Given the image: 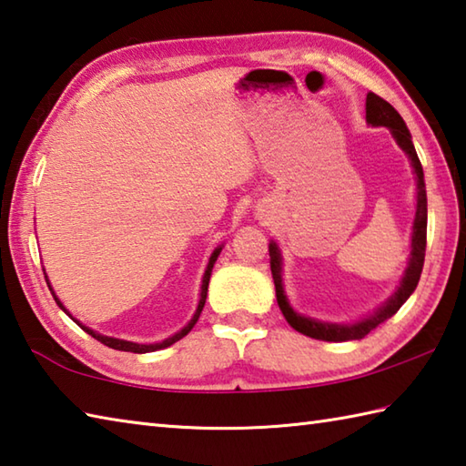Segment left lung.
<instances>
[{
	"label": "left lung",
	"mask_w": 466,
	"mask_h": 466,
	"mask_svg": "<svg viewBox=\"0 0 466 466\" xmlns=\"http://www.w3.org/2000/svg\"><path fill=\"white\" fill-rule=\"evenodd\" d=\"M366 121L371 127H386L390 129L391 137H394L396 143L400 145L408 159L410 166L414 169L416 176V216L412 224V246H410V258L408 267L404 270V277L400 280L398 289L391 293V297L386 300L384 305H380L376 311L358 319V321L350 323H331V321H319L313 317H305L297 313L293 307H290L289 299L285 295V285H282V257L280 248L275 240L268 244V254H270V270H272V280H275L277 289V303L280 307L282 315L293 327L295 331L303 333L307 337H313V339L321 341H351V339H363L371 329H376L380 323L388 321L390 317L398 313V309L402 307L408 297L414 293V289L420 280L422 267H424V252H426V224H428V208H426V184H424V171L422 163L418 159L412 135H410L404 118L391 106L388 100H384L378 95L370 93L366 98Z\"/></svg>",
	"instance_id": "8db88e82"
}]
</instances>
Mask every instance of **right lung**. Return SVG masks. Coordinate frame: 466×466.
Listing matches in <instances>:
<instances>
[{
  "label": "right lung",
  "mask_w": 466,
  "mask_h": 466,
  "mask_svg": "<svg viewBox=\"0 0 466 466\" xmlns=\"http://www.w3.org/2000/svg\"><path fill=\"white\" fill-rule=\"evenodd\" d=\"M222 246H224V244H220V246H218V248H214L212 257H209V260H208V267H206V270H204V277H202V290H199V300H198V309H196L194 317L189 319V321H187V325L184 327V329H179L177 333H173L171 337H167V339L157 341V343H135V341L118 339V337H108V335H103V333H96L95 329H90V327L82 325V323L78 321V319H75V317H72V315L68 313V309L60 303V299L56 297V293H54V289L50 287V280H48V277H46V282H48V287H50V290H52V297H54V300H56V303H58V307L62 309V311L66 313L68 317H72V321H75L76 325H80V329H85L88 335H93L96 341L105 343L106 348H111V350H118V351H131V353H149V351H157V350H166V348H169V345H173V343H176V341H179L181 337H186V335H187L191 329H194V325L198 323V319H199V313H202V309H204V305H206V297H208V285H209V277H212V268H214V264H216L218 257H220V252H222ZM44 275H46V272H44Z\"/></svg>",
  "instance_id": "add662e5"
}]
</instances>
